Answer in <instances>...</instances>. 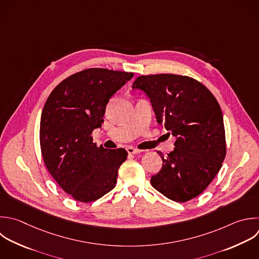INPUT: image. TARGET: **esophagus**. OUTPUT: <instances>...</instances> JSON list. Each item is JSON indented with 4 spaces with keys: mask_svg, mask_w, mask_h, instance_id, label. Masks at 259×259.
<instances>
[{
    "mask_svg": "<svg viewBox=\"0 0 259 259\" xmlns=\"http://www.w3.org/2000/svg\"><path fill=\"white\" fill-rule=\"evenodd\" d=\"M126 151H127L128 154H139V153L142 152L141 150L136 149V148H134V147H127V148H126Z\"/></svg>",
    "mask_w": 259,
    "mask_h": 259,
    "instance_id": "1",
    "label": "esophagus"
}]
</instances>
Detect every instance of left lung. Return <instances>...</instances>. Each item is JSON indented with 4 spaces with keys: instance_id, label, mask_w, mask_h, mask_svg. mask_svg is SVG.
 I'll return each instance as SVG.
<instances>
[{
    "instance_id": "left-lung-1",
    "label": "left lung",
    "mask_w": 259,
    "mask_h": 259,
    "mask_svg": "<svg viewBox=\"0 0 259 259\" xmlns=\"http://www.w3.org/2000/svg\"><path fill=\"white\" fill-rule=\"evenodd\" d=\"M133 89L149 96L158 123L176 138L172 152H157L163 165L152 176V186L177 202L196 197L226 157L223 114L215 97L195 79L173 74L140 76Z\"/></svg>"
}]
</instances>
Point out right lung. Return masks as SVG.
<instances>
[{
  "label": "right lung",
  "mask_w": 259,
  "mask_h": 259,
  "mask_svg": "<svg viewBox=\"0 0 259 259\" xmlns=\"http://www.w3.org/2000/svg\"><path fill=\"white\" fill-rule=\"evenodd\" d=\"M133 73L91 68L62 81L50 94L40 119V149L58 184L74 199L91 202L112 190L127 152L93 143L111 96Z\"/></svg>",
  "instance_id": "1"
}]
</instances>
